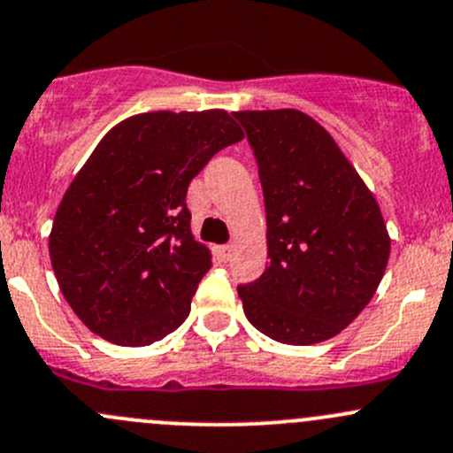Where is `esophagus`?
Instances as JSON below:
<instances>
[{
  "label": "esophagus",
  "mask_w": 453,
  "mask_h": 453,
  "mask_svg": "<svg viewBox=\"0 0 453 453\" xmlns=\"http://www.w3.org/2000/svg\"><path fill=\"white\" fill-rule=\"evenodd\" d=\"M232 254H234V245H219L217 247V256L223 260V263H226V260H230Z\"/></svg>",
  "instance_id": "obj_1"
}]
</instances>
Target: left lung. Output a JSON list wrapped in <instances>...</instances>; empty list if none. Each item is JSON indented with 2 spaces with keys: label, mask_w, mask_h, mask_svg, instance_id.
Segmentation results:
<instances>
[{
  "label": "left lung",
  "mask_w": 453,
  "mask_h": 453,
  "mask_svg": "<svg viewBox=\"0 0 453 453\" xmlns=\"http://www.w3.org/2000/svg\"><path fill=\"white\" fill-rule=\"evenodd\" d=\"M258 160L269 266L239 287L251 326L287 345L345 330L380 287L390 236L330 132L295 108L234 112Z\"/></svg>",
  "instance_id": "8db88e82"
}]
</instances>
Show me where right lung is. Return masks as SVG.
Wrapping results in <instances>:
<instances>
[{
  "label": "right lung",
  "mask_w": 453,
  "mask_h": 453,
  "mask_svg": "<svg viewBox=\"0 0 453 453\" xmlns=\"http://www.w3.org/2000/svg\"><path fill=\"white\" fill-rule=\"evenodd\" d=\"M242 136L214 108L134 114L97 142L50 232L58 287L90 332L142 347L182 326L212 265L190 232L188 184Z\"/></svg>",
  "instance_id": "right-lung-1"
}]
</instances>
